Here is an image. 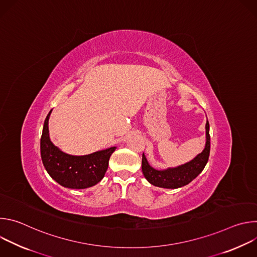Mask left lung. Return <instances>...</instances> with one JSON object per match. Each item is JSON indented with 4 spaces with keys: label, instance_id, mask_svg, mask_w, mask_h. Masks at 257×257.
<instances>
[{
    "label": "left lung",
    "instance_id": "obj_1",
    "mask_svg": "<svg viewBox=\"0 0 257 257\" xmlns=\"http://www.w3.org/2000/svg\"><path fill=\"white\" fill-rule=\"evenodd\" d=\"M206 128V143L205 148L201 154H199L191 162L182 165L177 168L168 169L164 171H158L150 166L144 154L142 155V173L151 184L162 187L176 189L185 186L195 179L204 169L210 152V136H209V124L208 121L205 125Z\"/></svg>",
    "mask_w": 257,
    "mask_h": 257
}]
</instances>
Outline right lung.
I'll list each match as a JSON object with an SVG mask.
<instances>
[{"instance_id":"obj_1","label":"right lung","mask_w":257,"mask_h":257,"mask_svg":"<svg viewBox=\"0 0 257 257\" xmlns=\"http://www.w3.org/2000/svg\"><path fill=\"white\" fill-rule=\"evenodd\" d=\"M48 114L41 138V156L49 175L60 185L72 189L91 187L103 178L111 155L116 148L82 157L70 156L61 152L50 140Z\"/></svg>"}]
</instances>
